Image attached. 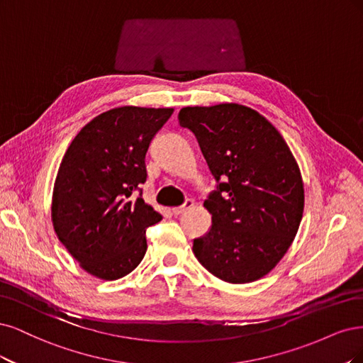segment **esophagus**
<instances>
[{
    "mask_svg": "<svg viewBox=\"0 0 363 363\" xmlns=\"http://www.w3.org/2000/svg\"><path fill=\"white\" fill-rule=\"evenodd\" d=\"M193 206V201H185V203L184 205H181V206H177V208H172V214L173 216H181V214H184L185 211H189V209Z\"/></svg>",
    "mask_w": 363,
    "mask_h": 363,
    "instance_id": "1",
    "label": "esophagus"
}]
</instances>
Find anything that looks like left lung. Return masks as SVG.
I'll use <instances>...</instances> for the list:
<instances>
[{
  "mask_svg": "<svg viewBox=\"0 0 363 363\" xmlns=\"http://www.w3.org/2000/svg\"><path fill=\"white\" fill-rule=\"evenodd\" d=\"M178 119L217 181L203 203L213 226L194 240V256L225 282H255L284 258L298 230L305 189L297 161L276 128L245 105L185 107Z\"/></svg>",
  "mask_w": 363,
  "mask_h": 363,
  "instance_id": "obj_1",
  "label": "left lung"
}]
</instances>
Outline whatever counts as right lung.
Instances as JSON below:
<instances>
[{
	"instance_id": "obj_1",
	"label": "right lung",
	"mask_w": 363,
	"mask_h": 363,
	"mask_svg": "<svg viewBox=\"0 0 363 363\" xmlns=\"http://www.w3.org/2000/svg\"><path fill=\"white\" fill-rule=\"evenodd\" d=\"M172 113L134 105L113 108L81 128L67 147L54 184L52 226L89 274L116 280L142 262L146 229L162 218L142 199L145 157Z\"/></svg>"
}]
</instances>
